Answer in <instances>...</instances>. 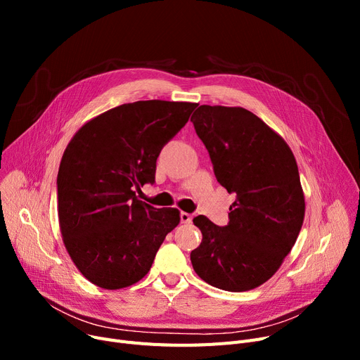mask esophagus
<instances>
[{"mask_svg": "<svg viewBox=\"0 0 360 360\" xmlns=\"http://www.w3.org/2000/svg\"><path fill=\"white\" fill-rule=\"evenodd\" d=\"M181 221H182V223H191V221H193V216H191L190 213L182 212V213H181Z\"/></svg>", "mask_w": 360, "mask_h": 360, "instance_id": "1", "label": "esophagus"}]
</instances>
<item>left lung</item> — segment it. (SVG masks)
Masks as SVG:
<instances>
[{
	"instance_id": "8db88e82",
	"label": "left lung",
	"mask_w": 360,
	"mask_h": 360,
	"mask_svg": "<svg viewBox=\"0 0 360 360\" xmlns=\"http://www.w3.org/2000/svg\"><path fill=\"white\" fill-rule=\"evenodd\" d=\"M191 121L217 181L236 194L224 228L205 216L193 220L202 233L191 252L194 271L217 289H255L280 269L304 223L296 159L280 134L240 106L201 105Z\"/></svg>"
}]
</instances>
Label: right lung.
I'll return each mask as SVG.
<instances>
[{
	"mask_svg": "<svg viewBox=\"0 0 360 360\" xmlns=\"http://www.w3.org/2000/svg\"><path fill=\"white\" fill-rule=\"evenodd\" d=\"M197 103L139 101L87 121L70 140L58 170V220L65 250L93 285L117 290L140 281L178 209H155L136 190L155 182L162 147Z\"/></svg>",
	"mask_w": 360,
	"mask_h": 360,
	"instance_id": "right-lung-1",
	"label": "right lung"
}]
</instances>
